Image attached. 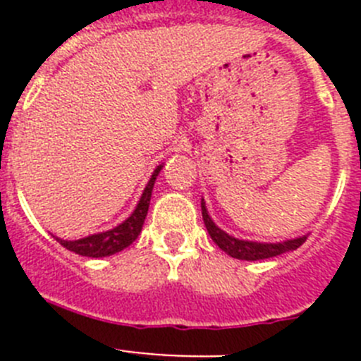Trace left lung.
I'll list each match as a JSON object with an SVG mask.
<instances>
[{
	"label": "left lung",
	"instance_id": "8db88e82",
	"mask_svg": "<svg viewBox=\"0 0 361 361\" xmlns=\"http://www.w3.org/2000/svg\"><path fill=\"white\" fill-rule=\"evenodd\" d=\"M200 208H202V219L206 229H208L209 237L213 238L220 250L226 251L229 257L238 258V260H264V258L276 257V255L288 253V251L296 250L300 245L304 244L307 235L300 238H293V240L279 242V244H260V242H247V240H238L235 237H229L228 233H224L222 229H219L215 226L212 219H209L208 212H206V202H200Z\"/></svg>",
	"mask_w": 361,
	"mask_h": 361
}]
</instances>
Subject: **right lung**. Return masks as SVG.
<instances>
[{
    "instance_id": "obj_1",
    "label": "right lung",
    "mask_w": 361,
    "mask_h": 361,
    "mask_svg": "<svg viewBox=\"0 0 361 361\" xmlns=\"http://www.w3.org/2000/svg\"><path fill=\"white\" fill-rule=\"evenodd\" d=\"M162 170V166H159L157 170L153 171L149 183L146 184L145 193H142L141 200L137 204L135 212L124 220L123 224H119L117 228L110 229V231L97 233V235H90V237L81 238V240H61V238H56L63 247H66L68 251L73 253L82 255V257H110V255H116L119 251H123L124 247H128L141 233L142 224H145V219L148 215V206L149 199H152L153 184H155V178H157L159 171Z\"/></svg>"
}]
</instances>
